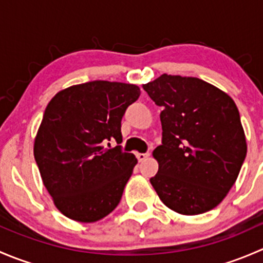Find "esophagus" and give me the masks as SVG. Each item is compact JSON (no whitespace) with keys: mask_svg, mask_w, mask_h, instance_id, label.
Wrapping results in <instances>:
<instances>
[{"mask_svg":"<svg viewBox=\"0 0 263 263\" xmlns=\"http://www.w3.org/2000/svg\"><path fill=\"white\" fill-rule=\"evenodd\" d=\"M148 155H150V154H148V153H137L136 154V156H137V159H139V161L146 160V159L148 158Z\"/></svg>","mask_w":263,"mask_h":263,"instance_id":"esophagus-1","label":"esophagus"}]
</instances>
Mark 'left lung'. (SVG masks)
Segmentation results:
<instances>
[{"instance_id": "8db88e82", "label": "left lung", "mask_w": 263, "mask_h": 263, "mask_svg": "<svg viewBox=\"0 0 263 263\" xmlns=\"http://www.w3.org/2000/svg\"><path fill=\"white\" fill-rule=\"evenodd\" d=\"M144 90L160 113L159 171L150 178L171 210L198 215L216 208L238 178L247 142L234 100L197 78L161 75Z\"/></svg>"}]
</instances>
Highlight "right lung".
Wrapping results in <instances>:
<instances>
[{"label":"right lung","instance_id":"obj_1","mask_svg":"<svg viewBox=\"0 0 263 263\" xmlns=\"http://www.w3.org/2000/svg\"><path fill=\"white\" fill-rule=\"evenodd\" d=\"M132 84L89 81L57 92L44 110L34 158L55 208L94 222L112 213L137 164L123 153L121 122L140 97ZM118 145L110 148V142Z\"/></svg>","mask_w":263,"mask_h":263}]
</instances>
